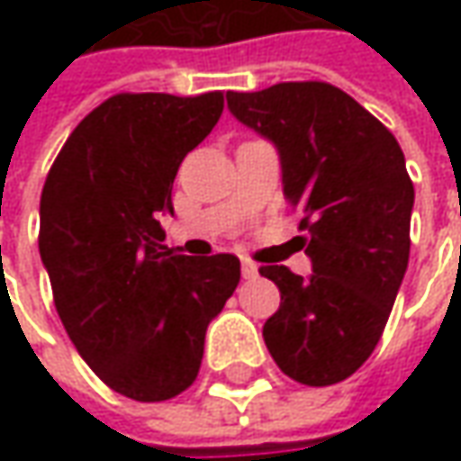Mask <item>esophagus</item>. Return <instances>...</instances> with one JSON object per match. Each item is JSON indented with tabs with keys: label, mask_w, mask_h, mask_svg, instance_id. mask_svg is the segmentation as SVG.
Segmentation results:
<instances>
[{
	"label": "esophagus",
	"mask_w": 461,
	"mask_h": 461,
	"mask_svg": "<svg viewBox=\"0 0 461 461\" xmlns=\"http://www.w3.org/2000/svg\"><path fill=\"white\" fill-rule=\"evenodd\" d=\"M240 275H243V279H257L258 267L251 258H243V261H240Z\"/></svg>",
	"instance_id": "obj_1"
}]
</instances>
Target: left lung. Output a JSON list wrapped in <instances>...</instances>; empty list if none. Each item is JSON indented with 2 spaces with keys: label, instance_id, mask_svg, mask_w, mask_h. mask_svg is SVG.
Returning <instances> with one entry per match:
<instances>
[{
  "label": "left lung",
  "instance_id": "8db88e82",
  "mask_svg": "<svg viewBox=\"0 0 461 461\" xmlns=\"http://www.w3.org/2000/svg\"><path fill=\"white\" fill-rule=\"evenodd\" d=\"M225 97L239 122L275 143L312 264L310 276L258 269L282 294L264 344L294 382L336 384L375 351L408 269L416 192L405 156L377 117L326 81Z\"/></svg>",
  "mask_w": 461,
  "mask_h": 461
}]
</instances>
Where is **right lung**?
Masks as SVG:
<instances>
[{
  "label": "right lung",
  "instance_id": "add662e5",
  "mask_svg": "<svg viewBox=\"0 0 461 461\" xmlns=\"http://www.w3.org/2000/svg\"><path fill=\"white\" fill-rule=\"evenodd\" d=\"M222 113L200 97L115 95L81 120L41 194V258L61 323L99 380L140 402L194 382L204 333L239 287L233 254H174L158 218L171 212L179 164Z\"/></svg>",
  "mask_w": 461,
  "mask_h": 461
}]
</instances>
